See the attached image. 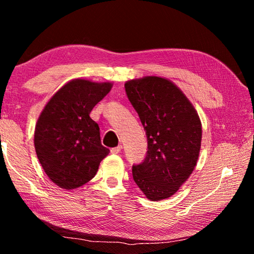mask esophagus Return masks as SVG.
Returning a JSON list of instances; mask_svg holds the SVG:
<instances>
[{
    "label": "esophagus",
    "instance_id": "34e87169",
    "mask_svg": "<svg viewBox=\"0 0 254 254\" xmlns=\"http://www.w3.org/2000/svg\"><path fill=\"white\" fill-rule=\"evenodd\" d=\"M121 150H122V145H118V147H115V148H112V149H111V153L117 154V153H120V152H121Z\"/></svg>",
    "mask_w": 254,
    "mask_h": 254
}]
</instances>
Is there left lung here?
<instances>
[{
  "instance_id": "left-lung-1",
  "label": "left lung",
  "mask_w": 254,
  "mask_h": 254,
  "mask_svg": "<svg viewBox=\"0 0 254 254\" xmlns=\"http://www.w3.org/2000/svg\"><path fill=\"white\" fill-rule=\"evenodd\" d=\"M128 101L144 127L148 151L132 167L135 184L150 200L173 196L198 160L201 123L194 106L174 83L157 76L128 80Z\"/></svg>"
}]
</instances>
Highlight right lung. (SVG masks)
Instances as JSON below:
<instances>
[{"mask_svg":"<svg viewBox=\"0 0 254 254\" xmlns=\"http://www.w3.org/2000/svg\"><path fill=\"white\" fill-rule=\"evenodd\" d=\"M111 88V83L70 80L41 112L34 148L45 173L60 188L69 190L88 183L109 154L101 143L100 127L89 113Z\"/></svg>","mask_w":254,"mask_h":254,"instance_id":"right-lung-1","label":"right lung"}]
</instances>
